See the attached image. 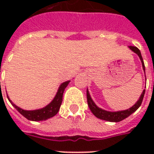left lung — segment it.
<instances>
[{"label":"left lung","instance_id":"8db88e82","mask_svg":"<svg viewBox=\"0 0 154 154\" xmlns=\"http://www.w3.org/2000/svg\"><path fill=\"white\" fill-rule=\"evenodd\" d=\"M129 48L131 49L132 51L134 52L135 53H137L138 57L141 59V64H142V67H143L144 71L146 70L145 69V65H144L143 59H142V57H141V52L139 50L137 47L135 46H129ZM146 73V72H145ZM145 92H146V89H144L142 94H141V97L139 100L136 102V104L134 105H133L131 108H129V109L126 110H122V111H117V112H109V111H106V110H104L101 108L97 107L95 103L94 102V101L92 100L91 97H90V94H89V91H88V89H87L86 95H87V102H88V105H89V109L91 110V112L94 113V115L95 117H97V118H100L101 120H105V121H108V122H119L122 120L125 119L126 117H128L129 116L134 112L137 109H138L140 106H141V103H142V100H143L144 95H145Z\"/></svg>","mask_w":154,"mask_h":154}]
</instances>
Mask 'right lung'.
I'll return each instance as SVG.
<instances>
[{"label":"right lung","mask_w":154,"mask_h":154,"mask_svg":"<svg viewBox=\"0 0 154 154\" xmlns=\"http://www.w3.org/2000/svg\"><path fill=\"white\" fill-rule=\"evenodd\" d=\"M70 81L65 82L64 83L60 85L58 91L56 94L55 97L53 98V101L49 103V105H46L45 107L40 109L36 110H24L22 109H20L18 106L13 104L12 102L8 96H7L8 101H10V103L13 105V107L15 108L17 110L18 112H20V114L23 115L25 118H27L29 121H34V122H38V121H45V120L49 119L50 117H53V116H55L58 112L59 109H60V105L62 103V97L63 94L65 91V89L67 87L68 84L69 83Z\"/></svg>","instance_id":"add662e5"}]
</instances>
